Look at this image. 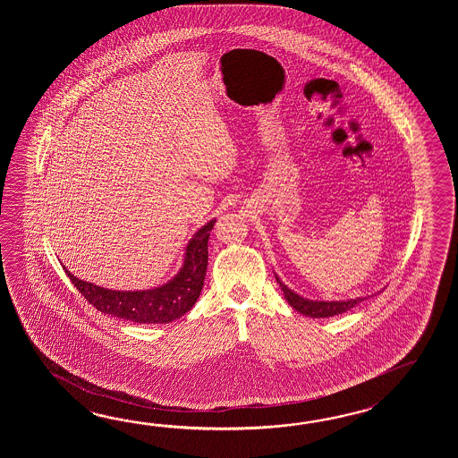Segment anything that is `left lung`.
Instances as JSON below:
<instances>
[{
	"label": "left lung",
	"mask_w": 458,
	"mask_h": 458,
	"mask_svg": "<svg viewBox=\"0 0 458 458\" xmlns=\"http://www.w3.org/2000/svg\"><path fill=\"white\" fill-rule=\"evenodd\" d=\"M276 282L280 283L286 301L290 302L293 310L301 312L304 316L310 318H331L335 314L349 311L353 306H357L359 302L363 301L365 298H357V300H347V301H310L306 298H301L300 294L292 292L284 283L280 282V278L276 276Z\"/></svg>",
	"instance_id": "1"
}]
</instances>
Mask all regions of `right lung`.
<instances>
[{
  "label": "right lung",
  "mask_w": 458,
  "mask_h": 458,
  "mask_svg": "<svg viewBox=\"0 0 458 458\" xmlns=\"http://www.w3.org/2000/svg\"><path fill=\"white\" fill-rule=\"evenodd\" d=\"M216 219L203 225L186 245L185 263L175 278L154 290L114 292L83 282L69 270L70 280L78 292L98 311L139 324H166L182 318L193 308L203 290L208 268V241ZM65 268V267H64Z\"/></svg>",
  "instance_id": "add662e5"
}]
</instances>
